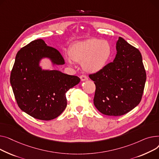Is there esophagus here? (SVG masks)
<instances>
[{
    "label": "esophagus",
    "mask_w": 159,
    "mask_h": 159,
    "mask_svg": "<svg viewBox=\"0 0 159 159\" xmlns=\"http://www.w3.org/2000/svg\"><path fill=\"white\" fill-rule=\"evenodd\" d=\"M80 79H81V80L82 81L88 80V78L85 75H81V76H80Z\"/></svg>",
    "instance_id": "34e87169"
}]
</instances>
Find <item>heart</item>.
<instances>
[{
    "mask_svg": "<svg viewBox=\"0 0 159 159\" xmlns=\"http://www.w3.org/2000/svg\"><path fill=\"white\" fill-rule=\"evenodd\" d=\"M67 62L72 66L73 61L81 63L83 69L96 73L105 67L111 54V47L107 40L88 39L75 43L68 50Z\"/></svg>",
    "mask_w": 159,
    "mask_h": 159,
    "instance_id": "obj_1",
    "label": "heart"
}]
</instances>
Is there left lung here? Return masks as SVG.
Masks as SVG:
<instances>
[{
  "instance_id": "obj_1",
  "label": "left lung",
  "mask_w": 159,
  "mask_h": 159,
  "mask_svg": "<svg viewBox=\"0 0 159 159\" xmlns=\"http://www.w3.org/2000/svg\"><path fill=\"white\" fill-rule=\"evenodd\" d=\"M112 62L89 78L94 81V104L101 113L110 116L124 115L141 101L146 80L142 55L121 37L116 43Z\"/></svg>"
}]
</instances>
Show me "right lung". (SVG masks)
I'll list each match as a JSON object with an SVG mask.
<instances>
[{"instance_id":"add662e5","label":"right lung","mask_w":159,"mask_h":159,"mask_svg":"<svg viewBox=\"0 0 159 159\" xmlns=\"http://www.w3.org/2000/svg\"><path fill=\"white\" fill-rule=\"evenodd\" d=\"M53 65L65 64L60 52L42 39L27 44L16 55L10 83L19 108L31 117L49 120L58 117L67 107L65 94L80 79L57 70H43V58Z\"/></svg>"}]
</instances>
